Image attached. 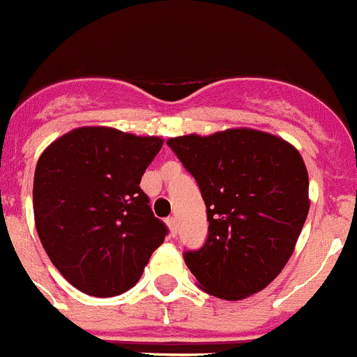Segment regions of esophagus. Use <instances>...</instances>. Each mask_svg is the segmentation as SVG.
<instances>
[{"label": "esophagus", "instance_id": "obj_1", "mask_svg": "<svg viewBox=\"0 0 357 357\" xmlns=\"http://www.w3.org/2000/svg\"><path fill=\"white\" fill-rule=\"evenodd\" d=\"M166 223H168V228H169V231H172V235L173 237H175L176 235V218H168L166 219Z\"/></svg>", "mask_w": 357, "mask_h": 357}]
</instances>
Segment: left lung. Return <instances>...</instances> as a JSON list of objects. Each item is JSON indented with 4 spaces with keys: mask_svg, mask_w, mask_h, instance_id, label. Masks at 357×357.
Masks as SVG:
<instances>
[{
    "mask_svg": "<svg viewBox=\"0 0 357 357\" xmlns=\"http://www.w3.org/2000/svg\"><path fill=\"white\" fill-rule=\"evenodd\" d=\"M166 143L195 176L207 207V241L184 253L200 289L227 301L266 289L294 253L308 215V172L301 153L255 129L189 134Z\"/></svg>",
    "mask_w": 357,
    "mask_h": 357,
    "instance_id": "1",
    "label": "left lung"
}]
</instances>
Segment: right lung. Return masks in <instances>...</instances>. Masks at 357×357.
<instances>
[{
    "label": "right lung",
    "mask_w": 357,
    "mask_h": 357,
    "mask_svg": "<svg viewBox=\"0 0 357 357\" xmlns=\"http://www.w3.org/2000/svg\"><path fill=\"white\" fill-rule=\"evenodd\" d=\"M161 146L155 136L79 127L38 159L35 227L54 267L81 292L113 297L132 289L168 235L139 188Z\"/></svg>",
    "instance_id": "obj_1"
}]
</instances>
